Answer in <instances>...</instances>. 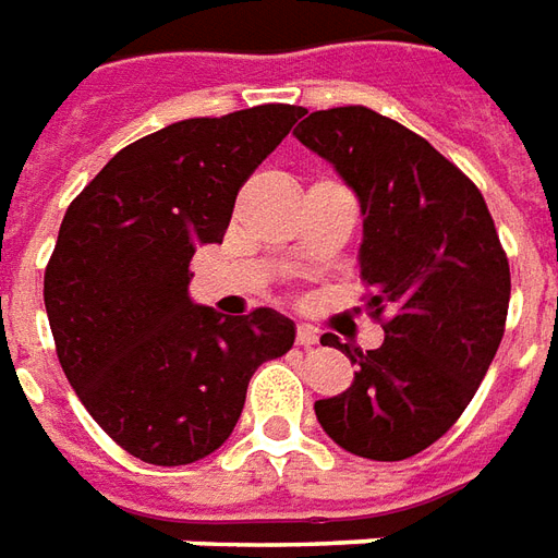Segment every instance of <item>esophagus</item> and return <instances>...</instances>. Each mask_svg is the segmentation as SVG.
Instances as JSON below:
<instances>
[{"label":"esophagus","mask_w":558,"mask_h":558,"mask_svg":"<svg viewBox=\"0 0 558 558\" xmlns=\"http://www.w3.org/2000/svg\"><path fill=\"white\" fill-rule=\"evenodd\" d=\"M295 340H299V347H314L319 335H316V328L311 326H299L295 328Z\"/></svg>","instance_id":"1"}]
</instances>
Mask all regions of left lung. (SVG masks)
Wrapping results in <instances>:
<instances>
[{
	"instance_id": "1",
	"label": "left lung",
	"mask_w": 558,
	"mask_h": 558,
	"mask_svg": "<svg viewBox=\"0 0 558 558\" xmlns=\"http://www.w3.org/2000/svg\"><path fill=\"white\" fill-rule=\"evenodd\" d=\"M292 134L359 196L367 307L391 314L379 350L326 335L359 371L347 391L316 400V421L350 454L407 460L463 415L499 350L508 256L478 187L395 119L335 107Z\"/></svg>"
}]
</instances>
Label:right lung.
<instances>
[{
    "mask_svg": "<svg viewBox=\"0 0 558 558\" xmlns=\"http://www.w3.org/2000/svg\"><path fill=\"white\" fill-rule=\"evenodd\" d=\"M302 113L263 104L160 128L68 206L44 271L59 364L92 418L143 463L218 451L256 367L295 343L290 316H223L187 283L196 247L223 242L239 187Z\"/></svg>",
    "mask_w": 558,
    "mask_h": 558,
    "instance_id": "right-lung-1",
    "label": "right lung"
}]
</instances>
